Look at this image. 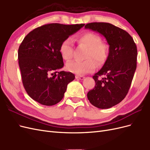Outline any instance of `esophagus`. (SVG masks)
Instances as JSON below:
<instances>
[{"label": "esophagus", "instance_id": "1", "mask_svg": "<svg viewBox=\"0 0 150 150\" xmlns=\"http://www.w3.org/2000/svg\"><path fill=\"white\" fill-rule=\"evenodd\" d=\"M76 78L78 79H80V80H83L85 78V77L83 76H76Z\"/></svg>", "mask_w": 150, "mask_h": 150}]
</instances>
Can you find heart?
<instances>
[{
  "instance_id": "1",
  "label": "heart",
  "mask_w": 150,
  "mask_h": 150,
  "mask_svg": "<svg viewBox=\"0 0 150 150\" xmlns=\"http://www.w3.org/2000/svg\"><path fill=\"white\" fill-rule=\"evenodd\" d=\"M81 44L88 48L84 61H72L67 63L68 71L78 75H83L94 71L97 67L96 61L99 65H102L106 62L109 54L108 46L101 41V38L98 35L93 33H86L79 38ZM73 44L71 38H66L61 42L59 52L61 57L66 61L71 59L73 56ZM93 58L95 60L92 59Z\"/></svg>"
}]
</instances>
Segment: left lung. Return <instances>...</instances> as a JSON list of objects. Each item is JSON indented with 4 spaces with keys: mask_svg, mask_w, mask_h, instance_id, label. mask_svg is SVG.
<instances>
[{
    "mask_svg": "<svg viewBox=\"0 0 150 150\" xmlns=\"http://www.w3.org/2000/svg\"><path fill=\"white\" fill-rule=\"evenodd\" d=\"M84 28L103 35L110 46L105 63L93 76L95 87L87 96L95 107L110 108L123 100L128 93L137 69V47L126 31L111 24L92 22ZM103 75L104 78L98 79Z\"/></svg>",
    "mask_w": 150,
    "mask_h": 150,
    "instance_id": "8db88e82",
    "label": "left lung"
}]
</instances>
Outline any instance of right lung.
Masks as SVG:
<instances>
[{"instance_id":"obj_1","label":"right lung","mask_w":150,"mask_h":150,"mask_svg":"<svg viewBox=\"0 0 150 150\" xmlns=\"http://www.w3.org/2000/svg\"><path fill=\"white\" fill-rule=\"evenodd\" d=\"M84 25L48 24L32 30L22 40L18 50L22 83L35 101L52 106L62 100L75 76L59 71L64 66L60 45Z\"/></svg>"}]
</instances>
